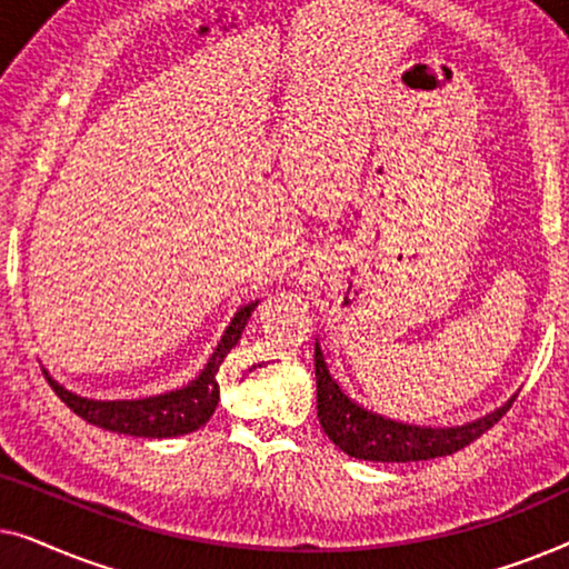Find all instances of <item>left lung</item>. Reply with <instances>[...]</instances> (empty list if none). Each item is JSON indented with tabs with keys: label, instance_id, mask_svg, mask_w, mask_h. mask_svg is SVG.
Returning <instances> with one entry per match:
<instances>
[{
	"label": "left lung",
	"instance_id": "1",
	"mask_svg": "<svg viewBox=\"0 0 569 569\" xmlns=\"http://www.w3.org/2000/svg\"><path fill=\"white\" fill-rule=\"evenodd\" d=\"M316 396H318V422L329 435L333 446L345 450L347 456L360 461L380 463H407V461H430V458L453 456L481 438L489 427L500 422L505 411L510 409L508 401L502 409L477 419V422L461 427H417L407 422H396L376 415V411L360 407L341 391L337 380L326 368L321 347L316 345Z\"/></svg>",
	"mask_w": 569,
	"mask_h": 569
}]
</instances>
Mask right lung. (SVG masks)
I'll list each match as a JSON object with an SVG mask.
<instances>
[{
  "label": "right lung",
  "mask_w": 569,
  "mask_h": 569,
  "mask_svg": "<svg viewBox=\"0 0 569 569\" xmlns=\"http://www.w3.org/2000/svg\"><path fill=\"white\" fill-rule=\"evenodd\" d=\"M256 306L259 302H251V306H243L238 310L228 326V331H224V337L220 339V345H217L214 355L209 357L207 368L199 372L197 380H191L189 386L181 388V391L150 396V399L137 401H96L67 391L53 378H49V383L77 417H82L90 425L103 427V430L134 435V438H178V435H189L199 430L214 415L217 401H220L217 370H220V365L230 349L238 345L240 333H243Z\"/></svg>",
  "instance_id": "obj_1"
}]
</instances>
